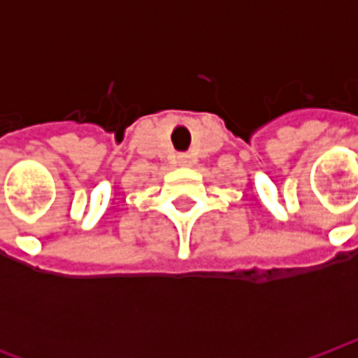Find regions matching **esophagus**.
I'll use <instances>...</instances> for the list:
<instances>
[{"label": "esophagus", "mask_w": 358, "mask_h": 358, "mask_svg": "<svg viewBox=\"0 0 358 358\" xmlns=\"http://www.w3.org/2000/svg\"><path fill=\"white\" fill-rule=\"evenodd\" d=\"M178 163L184 164V166H187V164H192V157H189V155H180Z\"/></svg>", "instance_id": "34e87169"}]
</instances>
